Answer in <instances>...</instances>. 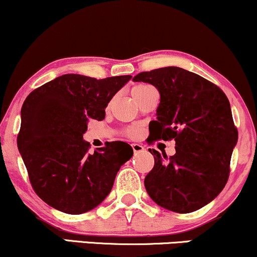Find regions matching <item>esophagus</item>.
<instances>
[{
	"instance_id": "1",
	"label": "esophagus",
	"mask_w": 257,
	"mask_h": 257,
	"mask_svg": "<svg viewBox=\"0 0 257 257\" xmlns=\"http://www.w3.org/2000/svg\"><path fill=\"white\" fill-rule=\"evenodd\" d=\"M132 147H133V151H134L135 153L144 151V146L140 145V144H133Z\"/></svg>"
}]
</instances>
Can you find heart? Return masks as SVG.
I'll list each match as a JSON object with an SVG mask.
<instances>
[{"instance_id": "b5f03b06", "label": "heart", "mask_w": 257, "mask_h": 257, "mask_svg": "<svg viewBox=\"0 0 257 257\" xmlns=\"http://www.w3.org/2000/svg\"><path fill=\"white\" fill-rule=\"evenodd\" d=\"M150 89H152V87H150V85H147V84L134 85V87L132 88L133 98H134V100L138 99L139 96H141L144 93H146V91L150 90ZM129 135H131V137H137L138 132L134 131V129H132V131H129Z\"/></svg>"}]
</instances>
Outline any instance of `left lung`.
Listing matches in <instances>:
<instances>
[{"instance_id": "1", "label": "left lung", "mask_w": 257, "mask_h": 257, "mask_svg": "<svg viewBox=\"0 0 257 257\" xmlns=\"http://www.w3.org/2000/svg\"><path fill=\"white\" fill-rule=\"evenodd\" d=\"M155 85L161 95L150 143L175 140V155L149 149L155 166L146 175L149 196L162 208L186 214L210 203L229 176L238 131L231 105L217 85L176 66L140 72L133 78Z\"/></svg>"}]
</instances>
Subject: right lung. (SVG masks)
Wrapping results in <instances>:
<instances>
[{
    "instance_id": "right-lung-1",
    "label": "right lung",
    "mask_w": 257,
    "mask_h": 257,
    "mask_svg": "<svg viewBox=\"0 0 257 257\" xmlns=\"http://www.w3.org/2000/svg\"><path fill=\"white\" fill-rule=\"evenodd\" d=\"M131 78L67 73L25 99L18 149L32 188L52 208L77 215L98 206L119 168L133 157L132 146L123 141L89 153L90 144L83 140L88 120L104 119L106 106Z\"/></svg>"
}]
</instances>
